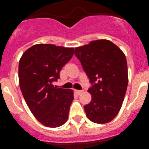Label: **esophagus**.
<instances>
[{"mask_svg":"<svg viewBox=\"0 0 149 149\" xmlns=\"http://www.w3.org/2000/svg\"><path fill=\"white\" fill-rule=\"evenodd\" d=\"M75 93H77V95H81L83 93H84V91H82V90H75Z\"/></svg>","mask_w":149,"mask_h":149,"instance_id":"obj_1","label":"esophagus"}]
</instances>
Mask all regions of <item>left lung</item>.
I'll list each match as a JSON object with an SVG mask.
<instances>
[{"mask_svg": "<svg viewBox=\"0 0 149 149\" xmlns=\"http://www.w3.org/2000/svg\"><path fill=\"white\" fill-rule=\"evenodd\" d=\"M74 54L93 84L88 89L92 100L84 106L86 116L95 123H108L119 113L127 90L125 55L107 39L92 41L77 47Z\"/></svg>", "mask_w": 149, "mask_h": 149, "instance_id": "8db88e82", "label": "left lung"}]
</instances>
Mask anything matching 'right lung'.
Here are the masks:
<instances>
[{"label": "right lung", "instance_id": "right-lung-1", "mask_svg": "<svg viewBox=\"0 0 149 149\" xmlns=\"http://www.w3.org/2000/svg\"><path fill=\"white\" fill-rule=\"evenodd\" d=\"M74 54L73 48L38 44L25 51L18 65L21 91L33 115L48 127H57L68 120L74 99L72 89L56 88L62 68Z\"/></svg>", "mask_w": 149, "mask_h": 149}]
</instances>
